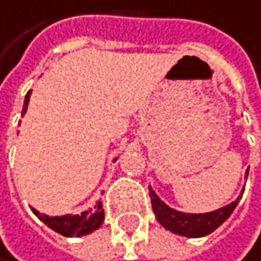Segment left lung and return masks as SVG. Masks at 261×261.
<instances>
[{
  "instance_id": "1",
  "label": "left lung",
  "mask_w": 261,
  "mask_h": 261,
  "mask_svg": "<svg viewBox=\"0 0 261 261\" xmlns=\"http://www.w3.org/2000/svg\"><path fill=\"white\" fill-rule=\"evenodd\" d=\"M248 176V171H247ZM149 197H151V205H153V212L158 219V222L168 230L174 232L177 235H184V237H204L216 230L217 227H220L224 222L230 217V214L237 207L239 199H235L233 202H230L225 207L214 212H205V214H186L179 212L176 209H171L169 205H166L163 200L156 196V192L149 188Z\"/></svg>"
}]
</instances>
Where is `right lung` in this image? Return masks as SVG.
Masks as SVG:
<instances>
[{
	"mask_svg": "<svg viewBox=\"0 0 261 261\" xmlns=\"http://www.w3.org/2000/svg\"><path fill=\"white\" fill-rule=\"evenodd\" d=\"M31 90L28 92L26 98H24V107H22V115L28 110ZM33 212L37 216V219H41L47 227H50L52 230H56L57 233L65 235V237H82V235L92 233L93 230L103 224L105 214L101 209V202L95 205V211H85L80 216H59V217H49L45 214L37 212L33 209Z\"/></svg>",
	"mask_w": 261,
	"mask_h": 261,
	"instance_id": "obj_1",
	"label": "right lung"
}]
</instances>
